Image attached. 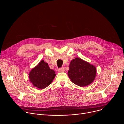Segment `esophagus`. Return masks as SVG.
Listing matches in <instances>:
<instances>
[{
    "instance_id": "obj_1",
    "label": "esophagus",
    "mask_w": 124,
    "mask_h": 124,
    "mask_svg": "<svg viewBox=\"0 0 124 124\" xmlns=\"http://www.w3.org/2000/svg\"><path fill=\"white\" fill-rule=\"evenodd\" d=\"M65 71V69H64V68L62 67L61 68H59L58 69V72H59V73H61V72H64Z\"/></svg>"
}]
</instances>
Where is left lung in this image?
<instances>
[{
    "label": "left lung",
    "mask_w": 124,
    "mask_h": 124,
    "mask_svg": "<svg viewBox=\"0 0 124 124\" xmlns=\"http://www.w3.org/2000/svg\"><path fill=\"white\" fill-rule=\"evenodd\" d=\"M97 70L95 66L77 57L70 61L68 75L74 84L80 87H84L93 82Z\"/></svg>",
    "instance_id": "1"
}]
</instances>
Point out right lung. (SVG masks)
<instances>
[{
  "mask_svg": "<svg viewBox=\"0 0 124 124\" xmlns=\"http://www.w3.org/2000/svg\"><path fill=\"white\" fill-rule=\"evenodd\" d=\"M55 76L54 70L50 69L48 64L43 60L30 70L29 79L34 87L43 89L51 83Z\"/></svg>",
  "mask_w": 124,
  "mask_h": 124,
  "instance_id": "add662e5",
  "label": "right lung"
}]
</instances>
